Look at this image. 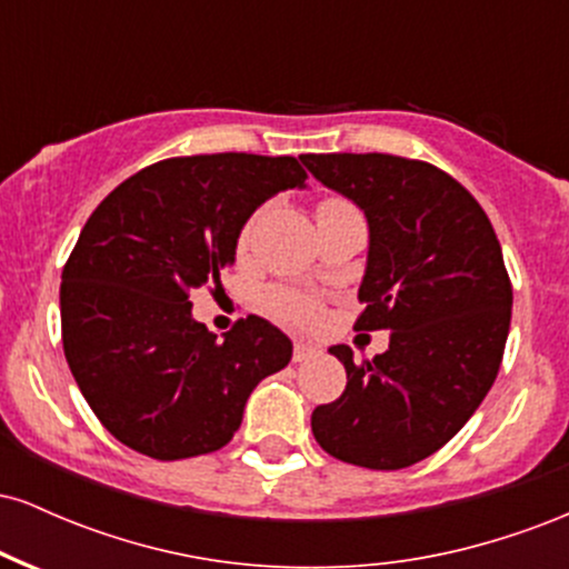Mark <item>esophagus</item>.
<instances>
[{"label":"esophagus","mask_w":569,"mask_h":569,"mask_svg":"<svg viewBox=\"0 0 569 569\" xmlns=\"http://www.w3.org/2000/svg\"><path fill=\"white\" fill-rule=\"evenodd\" d=\"M318 352H321V350H318L316 345H310V342H297V345H293V361H297V363L310 361V358H316Z\"/></svg>","instance_id":"esophagus-1"}]
</instances>
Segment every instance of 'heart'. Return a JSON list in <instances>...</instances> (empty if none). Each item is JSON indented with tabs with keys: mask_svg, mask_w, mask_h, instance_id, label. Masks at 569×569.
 <instances>
[{
	"mask_svg": "<svg viewBox=\"0 0 569 569\" xmlns=\"http://www.w3.org/2000/svg\"><path fill=\"white\" fill-rule=\"evenodd\" d=\"M335 206H342V200H323L321 206H318V211H323V208H335ZM267 307L276 312L280 321H289V323H310L312 318L318 316V305L312 302L310 297H302V293L286 291V289H276L267 293Z\"/></svg>",
	"mask_w": 569,
	"mask_h": 569,
	"instance_id": "b5f03b06",
	"label": "heart"
}]
</instances>
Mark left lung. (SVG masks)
Here are the masks:
<instances>
[{
	"label": "left lung",
	"instance_id": "1",
	"mask_svg": "<svg viewBox=\"0 0 569 569\" xmlns=\"http://www.w3.org/2000/svg\"><path fill=\"white\" fill-rule=\"evenodd\" d=\"M323 187L369 224L356 329L390 345L352 361L337 401L312 411V436L337 460L398 471L426 460L471 420L498 377L513 291L485 208L430 162L396 154H302Z\"/></svg>",
	"mask_w": 569,
	"mask_h": 569
}]
</instances>
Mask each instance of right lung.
Wrapping results in <instances>:
<instances>
[{"instance_id":"right-lung-1","label":"right lung","mask_w":569,"mask_h":569,"mask_svg":"<svg viewBox=\"0 0 569 569\" xmlns=\"http://www.w3.org/2000/svg\"><path fill=\"white\" fill-rule=\"evenodd\" d=\"M305 179L293 158H173L90 213L61 276L63 352L117 441L154 460L217 452L251 390L291 361V339L259 316L217 339L192 318L189 291H219L251 213Z\"/></svg>"}]
</instances>
